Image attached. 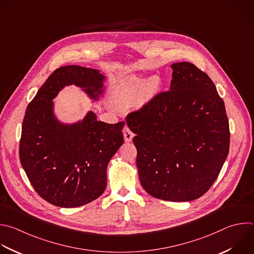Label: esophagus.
I'll use <instances>...</instances> for the list:
<instances>
[{
  "mask_svg": "<svg viewBox=\"0 0 254 254\" xmlns=\"http://www.w3.org/2000/svg\"><path fill=\"white\" fill-rule=\"evenodd\" d=\"M123 132H124V136H125V140L126 141H131V139H132V137H133V135H134V133L127 127H125V128H124V130H123Z\"/></svg>",
  "mask_w": 254,
  "mask_h": 254,
  "instance_id": "34e87169",
  "label": "esophagus"
}]
</instances>
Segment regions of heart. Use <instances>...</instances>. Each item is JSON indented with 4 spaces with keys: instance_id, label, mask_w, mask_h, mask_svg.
Listing matches in <instances>:
<instances>
[{
    "instance_id": "heart-1",
    "label": "heart",
    "mask_w": 254,
    "mask_h": 254,
    "mask_svg": "<svg viewBox=\"0 0 254 254\" xmlns=\"http://www.w3.org/2000/svg\"><path fill=\"white\" fill-rule=\"evenodd\" d=\"M159 87L156 77H152L142 84V79L135 74L123 78L117 87L115 101L123 107L130 106L137 99L140 105L148 103Z\"/></svg>"
}]
</instances>
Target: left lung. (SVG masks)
<instances>
[{
  "mask_svg": "<svg viewBox=\"0 0 254 254\" xmlns=\"http://www.w3.org/2000/svg\"><path fill=\"white\" fill-rule=\"evenodd\" d=\"M170 91L127 117L135 133L139 182L151 196L190 201L216 181L229 150L223 100L210 77L191 63L172 64Z\"/></svg>",
  "mask_w": 254,
  "mask_h": 254,
  "instance_id": "left-lung-1",
  "label": "left lung"
}]
</instances>
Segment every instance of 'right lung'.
<instances>
[{
    "mask_svg": "<svg viewBox=\"0 0 254 254\" xmlns=\"http://www.w3.org/2000/svg\"><path fill=\"white\" fill-rule=\"evenodd\" d=\"M105 76L79 65L57 68L26 110L20 160L26 175L46 201L77 207L100 197L107 187V166L124 143V122H100L90 112L82 122L66 126L53 113V99L66 84L84 89L93 99L102 94Z\"/></svg>",
    "mask_w": 254,
    "mask_h": 254,
    "instance_id": "obj_1",
    "label": "right lung"
}]
</instances>
